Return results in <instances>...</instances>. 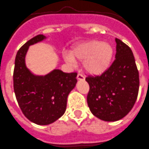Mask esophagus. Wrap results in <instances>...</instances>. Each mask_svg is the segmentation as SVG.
Returning a JSON list of instances; mask_svg holds the SVG:
<instances>
[{
	"mask_svg": "<svg viewBox=\"0 0 149 149\" xmlns=\"http://www.w3.org/2000/svg\"><path fill=\"white\" fill-rule=\"evenodd\" d=\"M77 79L78 80H85V77L83 75V74H78L77 76Z\"/></svg>",
	"mask_w": 149,
	"mask_h": 149,
	"instance_id": "34e87169",
	"label": "esophagus"
}]
</instances>
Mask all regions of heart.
Listing matches in <instances>:
<instances>
[{
    "label": "heart",
    "instance_id": "1",
    "mask_svg": "<svg viewBox=\"0 0 149 149\" xmlns=\"http://www.w3.org/2000/svg\"><path fill=\"white\" fill-rule=\"evenodd\" d=\"M70 55H65L64 59L69 63L74 61H83L85 70L91 74H101L110 66L113 56V49L108 43L90 40L74 47Z\"/></svg>",
    "mask_w": 149,
    "mask_h": 149
}]
</instances>
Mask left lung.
<instances>
[{"label": "left lung", "mask_w": 149, "mask_h": 149, "mask_svg": "<svg viewBox=\"0 0 149 149\" xmlns=\"http://www.w3.org/2000/svg\"><path fill=\"white\" fill-rule=\"evenodd\" d=\"M116 59L100 76L86 77L89 84L87 102L94 116L116 121L134 106L139 91V73L130 47L116 38Z\"/></svg>", "instance_id": "8db88e82"}]
</instances>
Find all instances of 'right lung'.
Masks as SVG:
<instances>
[{"label":"right lung","instance_id":"right-lung-1","mask_svg":"<svg viewBox=\"0 0 149 149\" xmlns=\"http://www.w3.org/2000/svg\"><path fill=\"white\" fill-rule=\"evenodd\" d=\"M46 38L37 35L21 47L15 58L13 75L18 104L25 117L38 125L52 124L64 114L68 95L77 82L76 72L53 69L45 75H36L27 68L25 56L29 47Z\"/></svg>","mask_w":149,"mask_h":149}]
</instances>
